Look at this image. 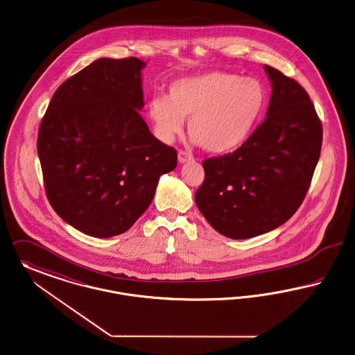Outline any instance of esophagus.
<instances>
[{"label": "esophagus", "instance_id": "obj_1", "mask_svg": "<svg viewBox=\"0 0 355 355\" xmlns=\"http://www.w3.org/2000/svg\"><path fill=\"white\" fill-rule=\"evenodd\" d=\"M178 160H179L180 164H183V163H187V162L192 160V155L188 153L186 150H179V153H178Z\"/></svg>", "mask_w": 355, "mask_h": 355}]
</instances>
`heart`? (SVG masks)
<instances>
[{"label": "heart", "instance_id": "b5f03b06", "mask_svg": "<svg viewBox=\"0 0 355 355\" xmlns=\"http://www.w3.org/2000/svg\"><path fill=\"white\" fill-rule=\"evenodd\" d=\"M267 94L259 80L225 72L189 76L171 84L169 94L150 100V121L160 140L171 143L188 120L193 143L223 155L251 136L264 111Z\"/></svg>", "mask_w": 355, "mask_h": 355}]
</instances>
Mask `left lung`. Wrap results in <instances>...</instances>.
<instances>
[{
	"mask_svg": "<svg viewBox=\"0 0 355 355\" xmlns=\"http://www.w3.org/2000/svg\"><path fill=\"white\" fill-rule=\"evenodd\" d=\"M271 83L266 119L232 153L203 162L195 202L205 220L231 239L286 223L302 205L322 147V123L298 83L264 65Z\"/></svg>",
	"mask_w": 355,
	"mask_h": 355,
	"instance_id": "1",
	"label": "left lung"
}]
</instances>
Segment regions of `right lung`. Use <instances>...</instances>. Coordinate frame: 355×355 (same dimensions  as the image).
<instances>
[{"label": "right lung", "instance_id": "add662e5", "mask_svg": "<svg viewBox=\"0 0 355 355\" xmlns=\"http://www.w3.org/2000/svg\"><path fill=\"white\" fill-rule=\"evenodd\" d=\"M144 67L136 57L98 58L58 87L42 117L37 152L48 200L85 235L130 230L160 176L176 168V150L139 113Z\"/></svg>", "mask_w": 355, "mask_h": 355}]
</instances>
